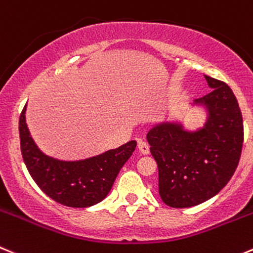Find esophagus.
I'll return each instance as SVG.
<instances>
[{
    "mask_svg": "<svg viewBox=\"0 0 253 253\" xmlns=\"http://www.w3.org/2000/svg\"><path fill=\"white\" fill-rule=\"evenodd\" d=\"M138 148H139V151H140L141 154H144V155H148L149 153H150V146H149V144L146 143L145 140H139L138 143Z\"/></svg>",
    "mask_w": 253,
    "mask_h": 253,
    "instance_id": "34e87169",
    "label": "esophagus"
}]
</instances>
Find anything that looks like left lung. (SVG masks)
I'll return each mask as SVG.
<instances>
[{
    "label": "left lung",
    "instance_id": "left-lung-1",
    "mask_svg": "<svg viewBox=\"0 0 253 253\" xmlns=\"http://www.w3.org/2000/svg\"><path fill=\"white\" fill-rule=\"evenodd\" d=\"M211 90L192 105L206 110V122L187 130L180 122H163L148 131L159 169V194L168 206L200 205L226 186L239 165L244 123L236 97L223 82L205 76Z\"/></svg>",
    "mask_w": 253,
    "mask_h": 253
}]
</instances>
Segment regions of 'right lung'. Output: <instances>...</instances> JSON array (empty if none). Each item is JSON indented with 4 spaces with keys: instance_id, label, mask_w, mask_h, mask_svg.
<instances>
[{
    "instance_id": "1",
    "label": "right lung",
    "mask_w": 253,
    "mask_h": 253,
    "mask_svg": "<svg viewBox=\"0 0 253 253\" xmlns=\"http://www.w3.org/2000/svg\"><path fill=\"white\" fill-rule=\"evenodd\" d=\"M22 158L28 172L41 190L69 208H89L105 199L136 148L131 140L117 149L83 160L66 161L45 155L38 149L26 124V105L20 117Z\"/></svg>"
}]
</instances>
